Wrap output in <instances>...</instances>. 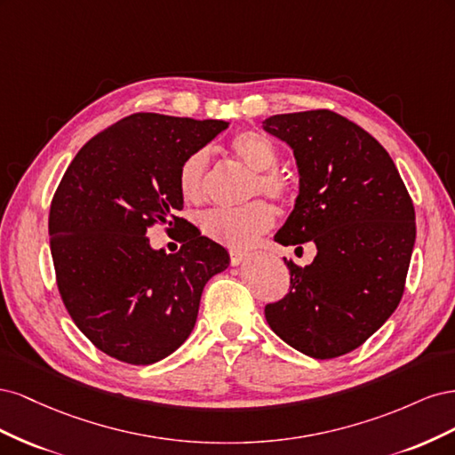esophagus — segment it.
Here are the masks:
<instances>
[{"mask_svg":"<svg viewBox=\"0 0 455 455\" xmlns=\"http://www.w3.org/2000/svg\"><path fill=\"white\" fill-rule=\"evenodd\" d=\"M246 256H249V254L243 252V251H229V261H231V266L243 264Z\"/></svg>","mask_w":455,"mask_h":455,"instance_id":"esophagus-1","label":"esophagus"}]
</instances>
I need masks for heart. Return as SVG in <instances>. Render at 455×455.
I'll list each match as a JSON object with an SVG mask.
<instances>
[{
  "mask_svg": "<svg viewBox=\"0 0 455 455\" xmlns=\"http://www.w3.org/2000/svg\"><path fill=\"white\" fill-rule=\"evenodd\" d=\"M229 148L231 154L254 172L251 196L264 194L277 201H291L294 197L292 178L275 169L279 163V149L267 134L259 131H243L233 136ZM209 169V149H197L182 163L178 186L188 203H201L206 199ZM273 222V206L266 201H252L241 209H212L204 212L199 218V228L204 237L218 244L229 246V249H244L261 233H266Z\"/></svg>",
  "mask_w": 455,
  "mask_h": 455,
  "instance_id": "obj_1",
  "label": "heart"
}]
</instances>
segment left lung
Instances as JSON below:
<instances>
[{"label":"left lung","mask_w":455,"mask_h":455,"mask_svg":"<svg viewBox=\"0 0 455 455\" xmlns=\"http://www.w3.org/2000/svg\"><path fill=\"white\" fill-rule=\"evenodd\" d=\"M264 129L292 148L299 194L275 241H313L316 256L291 269V291L266 306L271 330L313 359H336L396 309L416 243V212L385 148L330 109L271 116Z\"/></svg>","instance_id":"1"}]
</instances>
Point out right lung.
I'll list each match as a JSON object with an SVG mask.
<instances>
[{
	"label": "right lung",
	"instance_id": "obj_1",
	"mask_svg": "<svg viewBox=\"0 0 455 455\" xmlns=\"http://www.w3.org/2000/svg\"><path fill=\"white\" fill-rule=\"evenodd\" d=\"M218 119L132 114L99 132L54 191L49 235L59 292L76 326L127 364H154L196 326L204 284L229 266L222 244L186 228L154 251L151 226H182V163L228 129Z\"/></svg>",
	"mask_w": 455,
	"mask_h": 455
}]
</instances>
